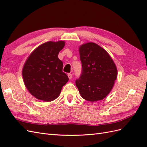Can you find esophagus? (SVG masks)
Masks as SVG:
<instances>
[{
	"label": "esophagus",
	"instance_id": "34e87169",
	"mask_svg": "<svg viewBox=\"0 0 147 147\" xmlns=\"http://www.w3.org/2000/svg\"><path fill=\"white\" fill-rule=\"evenodd\" d=\"M68 76L69 79H72V78H73L72 74H71V73H68Z\"/></svg>",
	"mask_w": 147,
	"mask_h": 147
}]
</instances>
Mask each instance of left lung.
<instances>
[{
    "label": "left lung",
    "instance_id": "1",
    "mask_svg": "<svg viewBox=\"0 0 147 147\" xmlns=\"http://www.w3.org/2000/svg\"><path fill=\"white\" fill-rule=\"evenodd\" d=\"M79 50L82 72L76 85L79 93L87 101L101 100L114 86L118 75L116 66L106 50L97 44H82Z\"/></svg>",
    "mask_w": 147,
    "mask_h": 147
}]
</instances>
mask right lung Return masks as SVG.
I'll return each mask as SVG.
<instances>
[{"instance_id": "add662e5", "label": "right lung", "mask_w": 147, "mask_h": 147, "mask_svg": "<svg viewBox=\"0 0 147 147\" xmlns=\"http://www.w3.org/2000/svg\"><path fill=\"white\" fill-rule=\"evenodd\" d=\"M65 44L64 41L44 43L25 62L22 71L24 83L29 93L38 100L50 102L56 99L68 81L62 71L63 62L58 57Z\"/></svg>"}]
</instances>
